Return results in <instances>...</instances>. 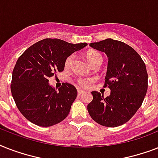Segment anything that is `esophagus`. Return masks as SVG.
Segmentation results:
<instances>
[{
	"label": "esophagus",
	"mask_w": 158,
	"mask_h": 158,
	"mask_svg": "<svg viewBox=\"0 0 158 158\" xmlns=\"http://www.w3.org/2000/svg\"><path fill=\"white\" fill-rule=\"evenodd\" d=\"M83 94H84V92L83 91V90H80V89H78V94H79V96L80 95H82Z\"/></svg>",
	"instance_id": "34e87169"
}]
</instances>
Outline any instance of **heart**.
Returning a JSON list of instances; mask_svg holds the SVG:
<instances>
[{"instance_id":"b5f03b06","label":"heart","mask_w":158,"mask_h":158,"mask_svg":"<svg viewBox=\"0 0 158 158\" xmlns=\"http://www.w3.org/2000/svg\"><path fill=\"white\" fill-rule=\"evenodd\" d=\"M86 58L92 65H94L97 63H101V64L102 63V56L99 52H94V51L88 52L86 53ZM73 59H74V56L73 55L67 57L65 61H64V67L65 68L70 67L72 62H73ZM94 82V79H83V78H81V79H79L77 80V83L79 84V86L84 87V88L89 86Z\"/></svg>"}]
</instances>
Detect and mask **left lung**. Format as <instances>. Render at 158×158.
<instances>
[{"instance_id": "obj_1", "label": "left lung", "mask_w": 158, "mask_h": 158, "mask_svg": "<svg viewBox=\"0 0 158 158\" xmlns=\"http://www.w3.org/2000/svg\"><path fill=\"white\" fill-rule=\"evenodd\" d=\"M89 46L107 56L103 87L110 89V94L104 98L98 92H92L88 111L99 125L117 127L129 121L142 105L148 90L146 65L134 48L120 41L107 38Z\"/></svg>"}]
</instances>
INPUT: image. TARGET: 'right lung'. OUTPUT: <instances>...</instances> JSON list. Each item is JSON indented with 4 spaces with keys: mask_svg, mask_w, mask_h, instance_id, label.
Returning a JSON list of instances; mask_svg holds the SVG:
<instances>
[{
    "mask_svg": "<svg viewBox=\"0 0 158 158\" xmlns=\"http://www.w3.org/2000/svg\"><path fill=\"white\" fill-rule=\"evenodd\" d=\"M87 45L46 38L29 47L19 57L12 73L10 90L19 110L27 120L48 127L67 117L76 98L77 89L63 83L56 91L48 79L64 70L67 57Z\"/></svg>",
    "mask_w": 158,
    "mask_h": 158,
    "instance_id": "right-lung-1",
    "label": "right lung"
}]
</instances>
